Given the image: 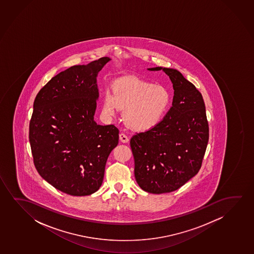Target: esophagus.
I'll return each instance as SVG.
<instances>
[{"label":"esophagus","instance_id":"1","mask_svg":"<svg viewBox=\"0 0 254 254\" xmlns=\"http://www.w3.org/2000/svg\"><path fill=\"white\" fill-rule=\"evenodd\" d=\"M120 140L122 143H127L129 141L128 137L122 132V133H120Z\"/></svg>","mask_w":254,"mask_h":254}]
</instances>
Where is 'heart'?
<instances>
[{
    "label": "heart",
    "instance_id": "obj_1",
    "mask_svg": "<svg viewBox=\"0 0 254 254\" xmlns=\"http://www.w3.org/2000/svg\"><path fill=\"white\" fill-rule=\"evenodd\" d=\"M110 91L102 96V112L114 116L124 109L123 120L127 127L139 132L156 127L167 115L171 94L167 87L135 77L115 80Z\"/></svg>",
    "mask_w": 254,
    "mask_h": 254
}]
</instances>
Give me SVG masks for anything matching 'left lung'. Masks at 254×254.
Returning <instances> with one entry per match:
<instances>
[{
	"label": "left lung",
	"instance_id": "left-lung-1",
	"mask_svg": "<svg viewBox=\"0 0 254 254\" xmlns=\"http://www.w3.org/2000/svg\"><path fill=\"white\" fill-rule=\"evenodd\" d=\"M163 70L174 87L173 105L156 127L130 139L134 176L144 191H175L198 174L209 139L208 122L200 92L181 73Z\"/></svg>",
	"mask_w": 254,
	"mask_h": 254
}]
</instances>
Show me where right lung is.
Returning a JSON list of instances; mask_svg holds the SVG:
<instances>
[{
    "label": "right lung",
    "mask_w": 254,
    "mask_h": 254,
    "mask_svg": "<svg viewBox=\"0 0 254 254\" xmlns=\"http://www.w3.org/2000/svg\"><path fill=\"white\" fill-rule=\"evenodd\" d=\"M109 60L102 57L61 72L34 101L29 142L35 168L66 194L86 196L98 191L108 155L118 145L119 129L94 121L96 76Z\"/></svg>",
    "instance_id": "obj_1"
}]
</instances>
